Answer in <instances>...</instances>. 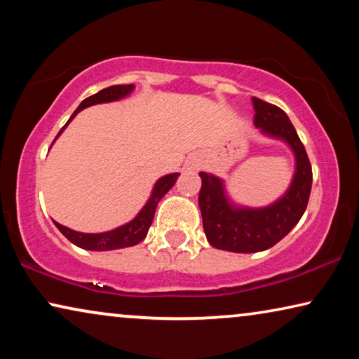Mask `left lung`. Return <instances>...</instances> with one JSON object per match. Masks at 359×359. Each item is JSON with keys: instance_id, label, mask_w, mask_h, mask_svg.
I'll return each mask as SVG.
<instances>
[{"instance_id": "1", "label": "left lung", "mask_w": 359, "mask_h": 359, "mask_svg": "<svg viewBox=\"0 0 359 359\" xmlns=\"http://www.w3.org/2000/svg\"><path fill=\"white\" fill-rule=\"evenodd\" d=\"M255 126L264 134L286 140L296 155V175L281 199L263 209L233 208L224 184L212 175L199 173L203 186L199 208L209 243L235 253H255L271 248L291 232L306 212L312 188V166L296 129L281 107L253 97Z\"/></svg>"}]
</instances>
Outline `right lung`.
I'll list each match as a JSON object with an SVG mask.
<instances>
[{"instance_id": "right-lung-1", "label": "right lung", "mask_w": 359, "mask_h": 359, "mask_svg": "<svg viewBox=\"0 0 359 359\" xmlns=\"http://www.w3.org/2000/svg\"><path fill=\"white\" fill-rule=\"evenodd\" d=\"M134 90V85H114L109 88H104L96 95H93L90 97H86L85 101L78 106V109L73 112L70 119V122L73 117H75L78 112L81 109H85L88 106L93 104H100V102H109V101H117L121 97H124L129 95V93ZM67 122V124H68ZM67 124L62 127V130L58 132V135L62 134L63 129H65ZM57 135V137H58ZM180 173H171L166 175L163 178H160L156 181L154 193H151L149 203L144 205V209L137 214V217L134 220H130L129 224L121 225L111 232H104V233H81V232H75V230L65 227V225L57 224V229L65 235V237L70 240L72 243H75L76 247L85 248V250H95V252H106V250H117V248H126V247H134L142 240L145 238L147 232H149L151 220H154L156 205H158L160 199L168 193V191L173 188L176 180H178Z\"/></svg>"}]
</instances>
